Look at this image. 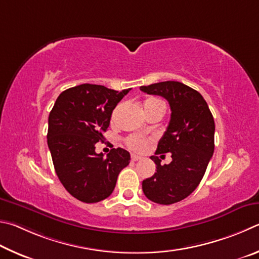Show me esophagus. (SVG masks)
<instances>
[{
	"label": "esophagus",
	"mask_w": 259,
	"mask_h": 259,
	"mask_svg": "<svg viewBox=\"0 0 259 259\" xmlns=\"http://www.w3.org/2000/svg\"><path fill=\"white\" fill-rule=\"evenodd\" d=\"M131 159H132V161H138V160H141V157L137 156V155H132V157H131Z\"/></svg>",
	"instance_id": "esophagus-1"
}]
</instances>
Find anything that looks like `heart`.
I'll list each match as a JSON object with an SVG mask.
<instances>
[{"label": "heart", "mask_w": 259, "mask_h": 259, "mask_svg": "<svg viewBox=\"0 0 259 259\" xmlns=\"http://www.w3.org/2000/svg\"><path fill=\"white\" fill-rule=\"evenodd\" d=\"M155 107H161L165 109V104L162 101L158 99H149L144 103V109H150V108H155ZM149 142V140L147 138L142 137V135H131L126 139V144L130 149H132L134 151H143L146 149L147 144Z\"/></svg>", "instance_id": "heart-1"}]
</instances>
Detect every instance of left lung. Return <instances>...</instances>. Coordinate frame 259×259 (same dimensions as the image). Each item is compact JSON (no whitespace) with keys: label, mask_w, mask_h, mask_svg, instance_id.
Returning <instances> with one entry per match:
<instances>
[{"label":"left lung","mask_w":259,"mask_h":259,"mask_svg":"<svg viewBox=\"0 0 259 259\" xmlns=\"http://www.w3.org/2000/svg\"><path fill=\"white\" fill-rule=\"evenodd\" d=\"M140 90L165 98L170 107L169 124L156 155L170 152L171 161L161 165L159 158L151 156L156 173L142 182L149 200L170 205L190 196L201 182L214 153L215 121L202 95L180 81H160Z\"/></svg>","instance_id":"8db88e82"}]
</instances>
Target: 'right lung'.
Here are the masks:
<instances>
[{
	"label": "right lung",
	"mask_w": 259,
	"mask_h": 259,
	"mask_svg": "<svg viewBox=\"0 0 259 259\" xmlns=\"http://www.w3.org/2000/svg\"><path fill=\"white\" fill-rule=\"evenodd\" d=\"M131 89L118 92L102 85L81 84L59 95L49 116L48 146L54 169L72 197L86 203L108 198L130 152L111 149L107 157L95 152L103 141L112 110Z\"/></svg>",
	"instance_id": "add662e5"
}]
</instances>
